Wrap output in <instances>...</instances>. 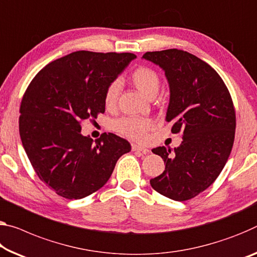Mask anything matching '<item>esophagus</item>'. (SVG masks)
Masks as SVG:
<instances>
[{"label":"esophagus","mask_w":257,"mask_h":257,"mask_svg":"<svg viewBox=\"0 0 257 257\" xmlns=\"http://www.w3.org/2000/svg\"><path fill=\"white\" fill-rule=\"evenodd\" d=\"M132 149H133V151H140V152H142L143 154L149 153V149L143 148V146L137 145V144H133V145H132Z\"/></svg>","instance_id":"34e87169"}]
</instances>
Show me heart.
I'll return each instance as SVG.
<instances>
[{
    "label": "heart",
    "instance_id": "obj_1",
    "mask_svg": "<svg viewBox=\"0 0 257 257\" xmlns=\"http://www.w3.org/2000/svg\"><path fill=\"white\" fill-rule=\"evenodd\" d=\"M130 82L133 83L138 91L143 93L148 98H153L158 93L160 87V80L156 72L149 67H137L130 74ZM120 91V85L117 82H113L105 92V105L112 107L115 105L117 95ZM153 127V122L150 119H142V117H121L114 121L113 129L121 135L135 141H143L146 133Z\"/></svg>",
    "mask_w": 257,
    "mask_h": 257
}]
</instances>
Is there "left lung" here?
I'll return each mask as SVG.
<instances>
[{"mask_svg":"<svg viewBox=\"0 0 257 257\" xmlns=\"http://www.w3.org/2000/svg\"><path fill=\"white\" fill-rule=\"evenodd\" d=\"M142 58L165 72L170 93L166 121L173 122V133L183 134L178 148L152 150L166 167L151 186L175 201L189 200L213 184L229 159L235 132L233 103L217 72L192 54L168 49Z\"/></svg>","mask_w":257,"mask_h":257,"instance_id":"left-lung-1","label":"left lung"}]
</instances>
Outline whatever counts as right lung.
<instances>
[{
  "label": "right lung",
  "mask_w": 257,
  "mask_h": 257,
  "mask_svg": "<svg viewBox=\"0 0 257 257\" xmlns=\"http://www.w3.org/2000/svg\"><path fill=\"white\" fill-rule=\"evenodd\" d=\"M136 55L75 51L43 67L20 105L19 134L40 180L66 199H82L106 184L129 142L103 134L95 143L81 121L105 112V92Z\"/></svg>",
  "instance_id": "right-lung-1"
}]
</instances>
